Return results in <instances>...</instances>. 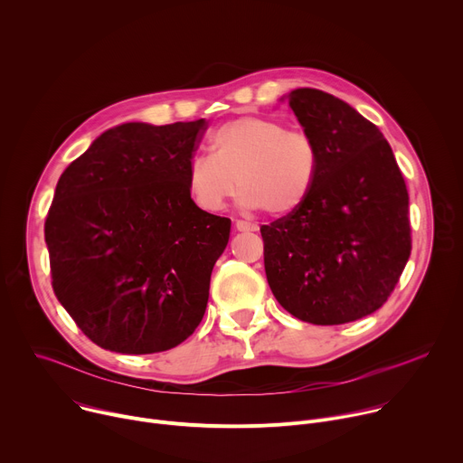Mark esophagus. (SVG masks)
<instances>
[{
	"instance_id": "obj_1",
	"label": "esophagus",
	"mask_w": 463,
	"mask_h": 463,
	"mask_svg": "<svg viewBox=\"0 0 463 463\" xmlns=\"http://www.w3.org/2000/svg\"><path fill=\"white\" fill-rule=\"evenodd\" d=\"M236 229L241 231V232H245V231H258V225L256 223H249L245 220H238L236 222Z\"/></svg>"
}]
</instances>
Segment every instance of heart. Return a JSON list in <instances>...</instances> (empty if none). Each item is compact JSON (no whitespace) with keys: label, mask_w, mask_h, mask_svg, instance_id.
<instances>
[{"label":"heart","mask_w":463,"mask_h":463,"mask_svg":"<svg viewBox=\"0 0 463 463\" xmlns=\"http://www.w3.org/2000/svg\"><path fill=\"white\" fill-rule=\"evenodd\" d=\"M209 152L186 168L192 200L207 213L222 211L240 186L247 209L291 214L307 202L320 172V150L309 131L261 117H238L216 128Z\"/></svg>","instance_id":"heart-1"}]
</instances>
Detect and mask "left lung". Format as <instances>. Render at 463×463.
<instances>
[{"label": "left lung", "mask_w": 463, "mask_h": 463, "mask_svg": "<svg viewBox=\"0 0 463 463\" xmlns=\"http://www.w3.org/2000/svg\"><path fill=\"white\" fill-rule=\"evenodd\" d=\"M320 150L307 202L261 225L269 288L293 317L334 326L377 311L407 266L409 192L379 128L320 90L288 95Z\"/></svg>", "instance_id": "8db88e82"}]
</instances>
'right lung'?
Returning <instances> with one entry per match:
<instances>
[{"label":"right lung","instance_id":"1","mask_svg":"<svg viewBox=\"0 0 463 463\" xmlns=\"http://www.w3.org/2000/svg\"><path fill=\"white\" fill-rule=\"evenodd\" d=\"M207 124H120L58 179L45 220L52 291L104 350H170L205 315L231 232L186 186Z\"/></svg>","mask_w":463,"mask_h":463}]
</instances>
